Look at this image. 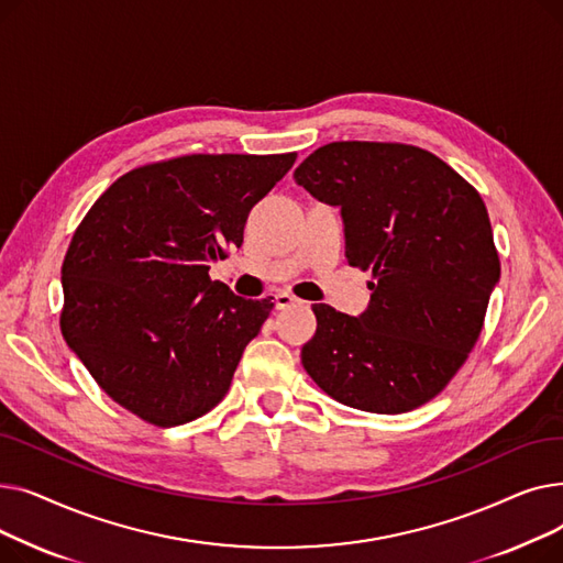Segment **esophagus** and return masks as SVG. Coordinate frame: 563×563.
I'll return each instance as SVG.
<instances>
[{"label":"esophagus","instance_id":"obj_1","mask_svg":"<svg viewBox=\"0 0 563 563\" xmlns=\"http://www.w3.org/2000/svg\"><path fill=\"white\" fill-rule=\"evenodd\" d=\"M297 303H301V299H297V297H294V294H289V291H278V294H276V308H278V310L291 308V306H297Z\"/></svg>","mask_w":563,"mask_h":563}]
</instances>
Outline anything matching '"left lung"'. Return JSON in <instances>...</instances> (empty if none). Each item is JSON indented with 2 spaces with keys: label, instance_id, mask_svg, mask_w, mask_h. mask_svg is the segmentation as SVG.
<instances>
[{
  "label": "left lung",
  "instance_id": "8db88e82",
  "mask_svg": "<svg viewBox=\"0 0 563 563\" xmlns=\"http://www.w3.org/2000/svg\"><path fill=\"white\" fill-rule=\"evenodd\" d=\"M340 205L351 266L372 272L369 308L314 303L301 363L335 401L383 416L448 388L484 329L499 257L479 191L418 145L333 141L294 170Z\"/></svg>",
  "mask_w": 563,
  "mask_h": 563
}]
</instances>
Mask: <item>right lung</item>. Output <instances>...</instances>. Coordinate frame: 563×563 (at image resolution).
Returning a JSON list of instances; mask_svg holds the SVG:
<instances>
[{"label":"right lung","mask_w":563,"mask_h":563,"mask_svg":"<svg viewBox=\"0 0 563 563\" xmlns=\"http://www.w3.org/2000/svg\"><path fill=\"white\" fill-rule=\"evenodd\" d=\"M297 162L183 155L121 175L68 246L62 333L98 386L139 420L177 427L228 393L274 299L234 297L210 264L244 242L251 207Z\"/></svg>","instance_id":"obj_1"}]
</instances>
